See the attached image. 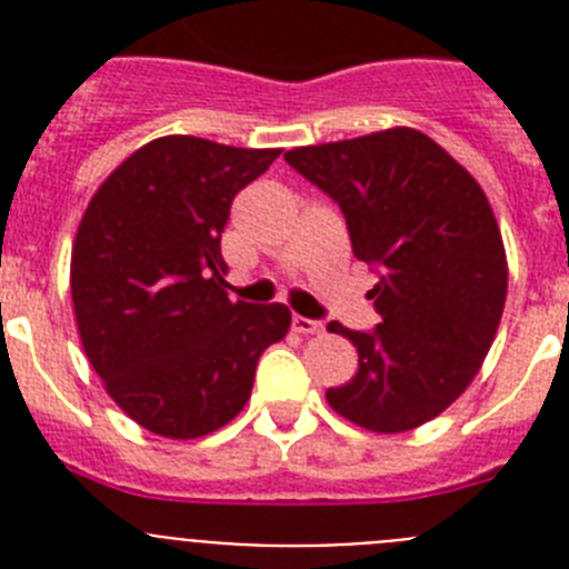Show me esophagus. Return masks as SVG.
I'll return each mask as SVG.
<instances>
[{
	"instance_id": "34e87169",
	"label": "esophagus",
	"mask_w": 569,
	"mask_h": 569,
	"mask_svg": "<svg viewBox=\"0 0 569 569\" xmlns=\"http://www.w3.org/2000/svg\"><path fill=\"white\" fill-rule=\"evenodd\" d=\"M293 330L296 333H305V336H313L325 330V325L316 319H305V316H293Z\"/></svg>"
}]
</instances>
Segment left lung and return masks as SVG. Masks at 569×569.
<instances>
[{
    "label": "left lung",
    "mask_w": 569,
    "mask_h": 569,
    "mask_svg": "<svg viewBox=\"0 0 569 569\" xmlns=\"http://www.w3.org/2000/svg\"><path fill=\"white\" fill-rule=\"evenodd\" d=\"M284 162L339 204L353 256L379 276L373 330L328 325L359 353L330 407L373 433L436 419L479 373L505 310V244L485 190L413 128L296 148Z\"/></svg>",
    "instance_id": "left-lung-1"
}]
</instances>
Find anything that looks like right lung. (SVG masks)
<instances>
[{
  "label": "right lung",
  "mask_w": 569,
  "mask_h": 569,
  "mask_svg": "<svg viewBox=\"0 0 569 569\" xmlns=\"http://www.w3.org/2000/svg\"><path fill=\"white\" fill-rule=\"evenodd\" d=\"M279 150L162 136L90 199L70 256L79 336L110 399L144 430L199 439L253 390L256 361L284 339V305L230 301V204Z\"/></svg>",
  "instance_id": "right-lung-1"
}]
</instances>
